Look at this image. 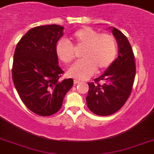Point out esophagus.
<instances>
[{
  "label": "esophagus",
  "mask_w": 154,
  "mask_h": 154,
  "mask_svg": "<svg viewBox=\"0 0 154 154\" xmlns=\"http://www.w3.org/2000/svg\"><path fill=\"white\" fill-rule=\"evenodd\" d=\"M73 82H74V85H77V84L80 83V81H78V80H74Z\"/></svg>",
  "instance_id": "34e87169"
}]
</instances>
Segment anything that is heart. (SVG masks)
Returning <instances> with one entry per match:
<instances>
[{
    "mask_svg": "<svg viewBox=\"0 0 154 154\" xmlns=\"http://www.w3.org/2000/svg\"><path fill=\"white\" fill-rule=\"evenodd\" d=\"M70 42L62 38L55 45V54L59 61L70 64L75 58L74 48L84 47L82 59L69 69L68 75L79 80L91 77L97 71H103L111 66L117 54V42L112 35L99 33L97 30L84 27L73 34Z\"/></svg>",
    "mask_w": 154,
    "mask_h": 154,
    "instance_id": "b5f03b06",
    "label": "heart"
}]
</instances>
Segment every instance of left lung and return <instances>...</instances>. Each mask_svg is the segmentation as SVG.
Returning <instances> with one entry per match:
<instances>
[{
	"instance_id": "1",
	"label": "left lung",
	"mask_w": 154,
	"mask_h": 154,
	"mask_svg": "<svg viewBox=\"0 0 154 154\" xmlns=\"http://www.w3.org/2000/svg\"><path fill=\"white\" fill-rule=\"evenodd\" d=\"M119 45V55L94 82H88L87 105L92 113L106 116L120 110L132 92L136 73L133 50L126 36L113 27Z\"/></svg>"
}]
</instances>
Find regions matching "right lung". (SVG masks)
<instances>
[{
	"label": "right lung",
	"mask_w": 154,
	"mask_h": 154,
	"mask_svg": "<svg viewBox=\"0 0 154 154\" xmlns=\"http://www.w3.org/2000/svg\"><path fill=\"white\" fill-rule=\"evenodd\" d=\"M64 27L57 24L29 30L16 45L12 73L16 89L25 106L40 116H50L62 107L72 88V78L62 79L55 45Z\"/></svg>",
	"instance_id": "1"
}]
</instances>
